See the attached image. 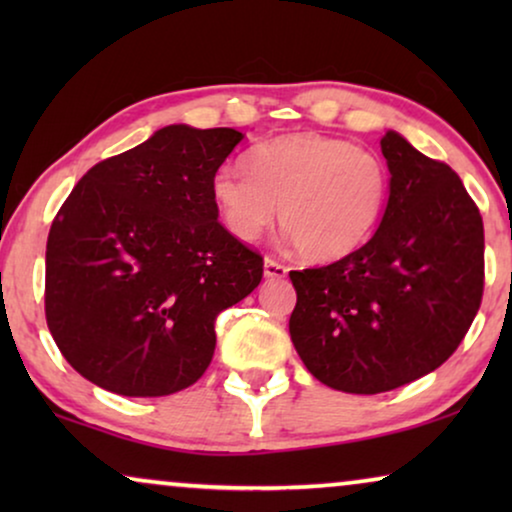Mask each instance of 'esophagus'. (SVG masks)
<instances>
[{"instance_id":"1","label":"esophagus","mask_w":512,"mask_h":512,"mask_svg":"<svg viewBox=\"0 0 512 512\" xmlns=\"http://www.w3.org/2000/svg\"><path fill=\"white\" fill-rule=\"evenodd\" d=\"M286 272H289V268L282 263H277L275 258H265L263 261V275L268 279H282L286 277Z\"/></svg>"}]
</instances>
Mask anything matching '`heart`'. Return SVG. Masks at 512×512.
Segmentation results:
<instances>
[{"label": "heart", "mask_w": 512, "mask_h": 512, "mask_svg": "<svg viewBox=\"0 0 512 512\" xmlns=\"http://www.w3.org/2000/svg\"><path fill=\"white\" fill-rule=\"evenodd\" d=\"M244 170L221 167L209 195L221 221L244 242L277 219L307 261H340L361 247L387 200V167L373 151L319 132L256 144Z\"/></svg>", "instance_id": "obj_1"}]
</instances>
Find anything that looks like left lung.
Here are the masks:
<instances>
[{
    "label": "left lung",
    "mask_w": 512,
    "mask_h": 512,
    "mask_svg": "<svg viewBox=\"0 0 512 512\" xmlns=\"http://www.w3.org/2000/svg\"><path fill=\"white\" fill-rule=\"evenodd\" d=\"M389 198L375 235L324 268L291 270L293 347L326 387L382 394L450 359L485 284L482 216L450 165L380 139Z\"/></svg>",
    "instance_id": "left-lung-1"
}]
</instances>
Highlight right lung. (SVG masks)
Wrapping results in <instances>:
<instances>
[{
	"mask_svg": "<svg viewBox=\"0 0 512 512\" xmlns=\"http://www.w3.org/2000/svg\"><path fill=\"white\" fill-rule=\"evenodd\" d=\"M233 128L165 125L83 174L46 244V321L76 373L121 396L191 387L214 319L261 284L263 258L219 223L209 184Z\"/></svg>",
	"mask_w": 512,
	"mask_h": 512,
	"instance_id": "1",
	"label": "right lung"
}]
</instances>
